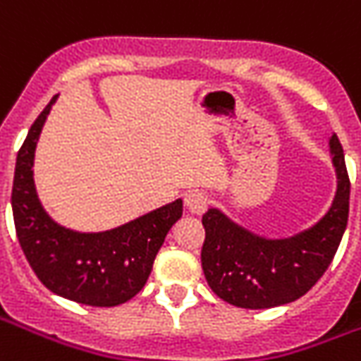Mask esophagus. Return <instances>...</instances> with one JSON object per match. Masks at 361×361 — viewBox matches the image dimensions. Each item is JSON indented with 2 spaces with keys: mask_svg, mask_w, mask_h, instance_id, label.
<instances>
[{
  "mask_svg": "<svg viewBox=\"0 0 361 361\" xmlns=\"http://www.w3.org/2000/svg\"><path fill=\"white\" fill-rule=\"evenodd\" d=\"M185 207L191 214H203L209 207V197L201 193V191H191L188 197H185Z\"/></svg>",
  "mask_w": 361,
  "mask_h": 361,
  "instance_id": "obj_1",
  "label": "esophagus"
}]
</instances>
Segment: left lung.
<instances>
[{"mask_svg":"<svg viewBox=\"0 0 361 361\" xmlns=\"http://www.w3.org/2000/svg\"><path fill=\"white\" fill-rule=\"evenodd\" d=\"M338 189L331 211L310 230L288 240H265L211 209L203 214L201 265L220 300L243 310H269L307 294L341 245L348 224L350 178L338 137H331Z\"/></svg>","mask_w":361,"mask_h":361,"instance_id":"obj_1","label":"left lung"}]
</instances>
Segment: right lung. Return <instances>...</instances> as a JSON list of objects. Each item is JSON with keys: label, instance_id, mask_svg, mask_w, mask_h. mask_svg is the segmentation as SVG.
<instances>
[{"label": "right lung", "instance_id": "obj_1", "mask_svg": "<svg viewBox=\"0 0 361 361\" xmlns=\"http://www.w3.org/2000/svg\"><path fill=\"white\" fill-rule=\"evenodd\" d=\"M50 104L30 127L17 154L11 207L15 232L28 265L54 294L85 305L114 307L141 292L168 230L180 220L181 201L100 234L58 226L44 212L32 181V160Z\"/></svg>", "mask_w": 361, "mask_h": 361}]
</instances>
